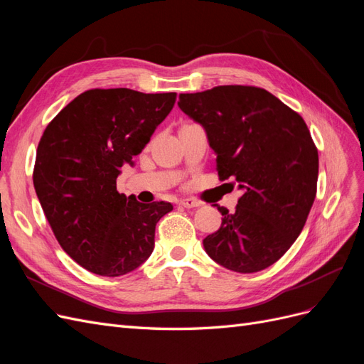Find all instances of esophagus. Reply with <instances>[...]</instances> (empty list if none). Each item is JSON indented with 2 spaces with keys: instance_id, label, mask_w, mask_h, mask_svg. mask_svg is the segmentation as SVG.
<instances>
[{
  "instance_id": "1",
  "label": "esophagus",
  "mask_w": 364,
  "mask_h": 364,
  "mask_svg": "<svg viewBox=\"0 0 364 364\" xmlns=\"http://www.w3.org/2000/svg\"><path fill=\"white\" fill-rule=\"evenodd\" d=\"M179 205L183 206V208H197V206H200V202L196 200V199H182L179 202Z\"/></svg>"
}]
</instances>
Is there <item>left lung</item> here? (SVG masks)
Masks as SVG:
<instances>
[{
  "mask_svg": "<svg viewBox=\"0 0 364 364\" xmlns=\"http://www.w3.org/2000/svg\"><path fill=\"white\" fill-rule=\"evenodd\" d=\"M178 105L205 129L220 181L243 190L234 214L214 205L223 218L203 240L206 253L238 273L267 269L302 232L317 191L318 155L304 118L257 86L181 94Z\"/></svg>",
  "mask_w": 364,
  "mask_h": 364,
  "instance_id": "obj_1",
  "label": "left lung"
}]
</instances>
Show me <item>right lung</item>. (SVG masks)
<instances>
[{"instance_id": "1", "label": "right lung", "mask_w": 364, "mask_h": 364, "mask_svg": "<svg viewBox=\"0 0 364 364\" xmlns=\"http://www.w3.org/2000/svg\"><path fill=\"white\" fill-rule=\"evenodd\" d=\"M174 102L176 92L97 87L75 97L43 130L33 183L54 237L83 269L121 277L151 255L156 223L173 205L119 194L117 178Z\"/></svg>"}]
</instances>
